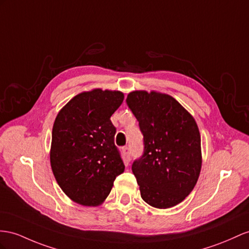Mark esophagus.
Masks as SVG:
<instances>
[{
    "label": "esophagus",
    "mask_w": 249,
    "mask_h": 249,
    "mask_svg": "<svg viewBox=\"0 0 249 249\" xmlns=\"http://www.w3.org/2000/svg\"><path fill=\"white\" fill-rule=\"evenodd\" d=\"M122 151H123L124 157H125V163L128 164L130 162V154H131L130 147H128V146H126V147L122 148Z\"/></svg>",
    "instance_id": "esophagus-1"
}]
</instances>
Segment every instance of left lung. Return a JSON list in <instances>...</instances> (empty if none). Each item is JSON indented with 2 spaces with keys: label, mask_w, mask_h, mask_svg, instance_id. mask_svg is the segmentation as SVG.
I'll return each instance as SVG.
<instances>
[{
  "label": "left lung",
  "mask_w": 249,
  "mask_h": 249,
  "mask_svg": "<svg viewBox=\"0 0 249 249\" xmlns=\"http://www.w3.org/2000/svg\"><path fill=\"white\" fill-rule=\"evenodd\" d=\"M126 103L143 135V154L131 166L142 199L156 208L173 207L191 193L200 175L196 121L168 94L132 91Z\"/></svg>",
  "instance_id": "1"
}]
</instances>
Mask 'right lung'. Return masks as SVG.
<instances>
[{
  "label": "right lung",
  "instance_id": "obj_1",
  "mask_svg": "<svg viewBox=\"0 0 249 249\" xmlns=\"http://www.w3.org/2000/svg\"><path fill=\"white\" fill-rule=\"evenodd\" d=\"M123 100L120 91L93 89L75 95L55 118L53 173L64 193L81 205H100L125 169L110 121Z\"/></svg>",
  "mask_w": 249,
  "mask_h": 249
}]
</instances>
